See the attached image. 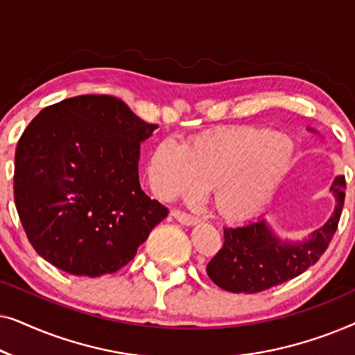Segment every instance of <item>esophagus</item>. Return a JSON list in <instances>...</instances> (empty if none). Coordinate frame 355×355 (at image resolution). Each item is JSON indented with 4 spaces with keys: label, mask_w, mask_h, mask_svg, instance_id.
Listing matches in <instances>:
<instances>
[{
    "label": "esophagus",
    "mask_w": 355,
    "mask_h": 355,
    "mask_svg": "<svg viewBox=\"0 0 355 355\" xmlns=\"http://www.w3.org/2000/svg\"><path fill=\"white\" fill-rule=\"evenodd\" d=\"M171 215L176 218L179 223H182V225H186V226H192V225H197V223H198V218L197 216L189 215V213L178 210V208H174V210H171Z\"/></svg>",
    "instance_id": "1"
}]
</instances>
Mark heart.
I'll list each match as a JSON object with an SVG mask.
<instances>
[{
  "mask_svg": "<svg viewBox=\"0 0 355 355\" xmlns=\"http://www.w3.org/2000/svg\"><path fill=\"white\" fill-rule=\"evenodd\" d=\"M293 159L284 135L260 128H226L184 145L164 139L150 158V178L162 198L193 197L210 189L226 220H242L278 186Z\"/></svg>",
  "mask_w": 355,
  "mask_h": 355,
  "instance_id": "heart-1",
  "label": "heart"
}]
</instances>
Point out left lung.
I'll use <instances>...</instances> for the list:
<instances>
[{"mask_svg": "<svg viewBox=\"0 0 355 355\" xmlns=\"http://www.w3.org/2000/svg\"><path fill=\"white\" fill-rule=\"evenodd\" d=\"M344 189L346 179L338 176L331 186L338 202L331 218L304 242L279 241L265 220L225 227L223 247L207 265L210 279L230 293L255 294L302 275L320 260L338 230Z\"/></svg>", "mask_w": 355, "mask_h": 355, "instance_id": "left-lung-1", "label": "left lung"}]
</instances>
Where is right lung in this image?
<instances>
[{"label": "right lung", "mask_w": 355, "mask_h": 355, "mask_svg": "<svg viewBox=\"0 0 355 355\" xmlns=\"http://www.w3.org/2000/svg\"><path fill=\"white\" fill-rule=\"evenodd\" d=\"M110 95L43 108L21 135L14 202L33 249L74 276L128 265L168 208L140 189V142L157 129Z\"/></svg>", "instance_id": "obj_1"}]
</instances>
